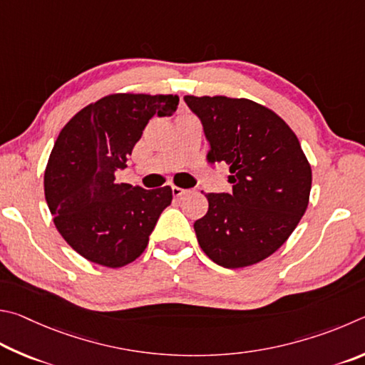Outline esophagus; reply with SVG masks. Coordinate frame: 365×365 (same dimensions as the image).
<instances>
[{
  "instance_id": "1",
  "label": "esophagus",
  "mask_w": 365,
  "mask_h": 365,
  "mask_svg": "<svg viewBox=\"0 0 365 365\" xmlns=\"http://www.w3.org/2000/svg\"><path fill=\"white\" fill-rule=\"evenodd\" d=\"M189 192L187 189H182V187H178V186H173V195L175 197H182Z\"/></svg>"
}]
</instances>
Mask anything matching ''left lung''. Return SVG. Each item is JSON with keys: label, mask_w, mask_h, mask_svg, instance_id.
Masks as SVG:
<instances>
[{"label": "left lung", "mask_w": 365, "mask_h": 365, "mask_svg": "<svg viewBox=\"0 0 365 365\" xmlns=\"http://www.w3.org/2000/svg\"><path fill=\"white\" fill-rule=\"evenodd\" d=\"M210 143V163L229 165L231 194L203 192L208 212L194 222L207 257L227 269L257 264L279 250L309 203L311 165L292 128L245 98L184 96Z\"/></svg>", "instance_id": "1"}]
</instances>
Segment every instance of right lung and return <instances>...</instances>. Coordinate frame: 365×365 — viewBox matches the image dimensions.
<instances>
[{"label":"right lung","instance_id":"add662e5","mask_svg":"<svg viewBox=\"0 0 365 365\" xmlns=\"http://www.w3.org/2000/svg\"><path fill=\"white\" fill-rule=\"evenodd\" d=\"M176 94L113 93L91 102L62 128L44 170V197L63 240L91 263L121 267L139 258L170 186L115 181L153 115L176 110Z\"/></svg>","mask_w":365,"mask_h":365}]
</instances>
